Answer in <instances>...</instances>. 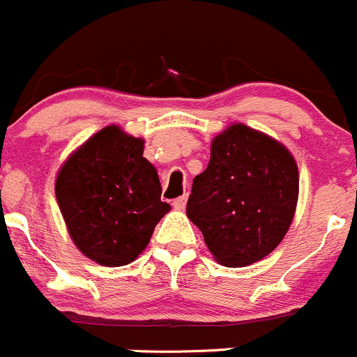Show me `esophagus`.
Listing matches in <instances>:
<instances>
[{"label": "esophagus", "instance_id": "obj_1", "mask_svg": "<svg viewBox=\"0 0 357 357\" xmlns=\"http://www.w3.org/2000/svg\"><path fill=\"white\" fill-rule=\"evenodd\" d=\"M185 203H188V196H181V198L173 199V208L175 210H184L185 208Z\"/></svg>", "mask_w": 357, "mask_h": 357}]
</instances>
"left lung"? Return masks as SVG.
Returning a JSON list of instances; mask_svg holds the SVG:
<instances>
[{
    "mask_svg": "<svg viewBox=\"0 0 357 357\" xmlns=\"http://www.w3.org/2000/svg\"><path fill=\"white\" fill-rule=\"evenodd\" d=\"M300 176L280 142L245 124H231L212 140L208 166L195 176L188 217L212 256L240 268L263 259L293 222Z\"/></svg>",
    "mask_w": 357,
    "mask_h": 357,
    "instance_id": "1",
    "label": "left lung"
}]
</instances>
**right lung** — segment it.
<instances>
[{"instance_id": "add662e5", "label": "right lung", "mask_w": 357, "mask_h": 357, "mask_svg": "<svg viewBox=\"0 0 357 357\" xmlns=\"http://www.w3.org/2000/svg\"><path fill=\"white\" fill-rule=\"evenodd\" d=\"M56 198L77 249L103 266L137 259L169 212L158 172L144 158V140L115 124L64 161Z\"/></svg>"}]
</instances>
